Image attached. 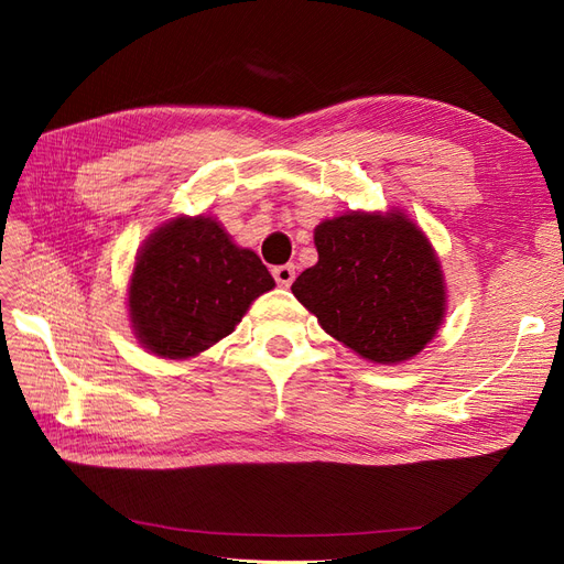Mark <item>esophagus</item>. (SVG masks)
I'll return each instance as SVG.
<instances>
[{
  "label": "esophagus",
  "mask_w": 564,
  "mask_h": 564,
  "mask_svg": "<svg viewBox=\"0 0 564 564\" xmlns=\"http://www.w3.org/2000/svg\"><path fill=\"white\" fill-rule=\"evenodd\" d=\"M272 278H275V282L280 286H289L296 278V270H294V265H278V268H272Z\"/></svg>",
  "instance_id": "1"
}]
</instances>
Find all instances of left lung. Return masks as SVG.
<instances>
[{"label": "left lung", "instance_id": "obj_1", "mask_svg": "<svg viewBox=\"0 0 564 564\" xmlns=\"http://www.w3.org/2000/svg\"><path fill=\"white\" fill-rule=\"evenodd\" d=\"M319 259L292 284L322 329L365 360L395 365L435 336L445 286L433 247L404 214L350 212L315 230Z\"/></svg>", "mask_w": 564, "mask_h": 564}]
</instances>
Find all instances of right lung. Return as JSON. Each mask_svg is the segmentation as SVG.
Masks as SVG:
<instances>
[{
	"mask_svg": "<svg viewBox=\"0 0 564 564\" xmlns=\"http://www.w3.org/2000/svg\"><path fill=\"white\" fill-rule=\"evenodd\" d=\"M275 280L212 218H176L150 237L129 286L135 336L160 357L183 360L214 346Z\"/></svg>",
	"mask_w": 564,
	"mask_h": 564,
	"instance_id": "right-lung-1",
	"label": "right lung"
}]
</instances>
